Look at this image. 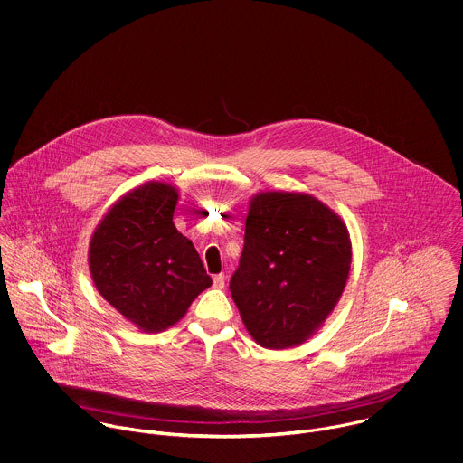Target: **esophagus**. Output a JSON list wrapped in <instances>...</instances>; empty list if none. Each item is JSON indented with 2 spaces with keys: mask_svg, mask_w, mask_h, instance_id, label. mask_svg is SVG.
I'll list each match as a JSON object with an SVG mask.
<instances>
[{
  "mask_svg": "<svg viewBox=\"0 0 463 463\" xmlns=\"http://www.w3.org/2000/svg\"><path fill=\"white\" fill-rule=\"evenodd\" d=\"M225 274H218L213 278V286L218 288V289H223L225 288Z\"/></svg>",
  "mask_w": 463,
  "mask_h": 463,
  "instance_id": "obj_1",
  "label": "esophagus"
}]
</instances>
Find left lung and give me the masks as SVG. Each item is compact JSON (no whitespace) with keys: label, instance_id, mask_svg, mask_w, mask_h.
Returning <instances> with one entry per match:
<instances>
[{"label":"left lung","instance_id":"left-lung-1","mask_svg":"<svg viewBox=\"0 0 463 463\" xmlns=\"http://www.w3.org/2000/svg\"><path fill=\"white\" fill-rule=\"evenodd\" d=\"M349 270V232L329 207L302 193H261L250 202L229 289L252 338L286 349L326 320Z\"/></svg>","mask_w":463,"mask_h":463}]
</instances>
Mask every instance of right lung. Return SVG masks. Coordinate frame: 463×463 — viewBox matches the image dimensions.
<instances>
[{
	"instance_id": "add662e5",
	"label": "right lung",
	"mask_w": 463,
	"mask_h": 463,
	"mask_svg": "<svg viewBox=\"0 0 463 463\" xmlns=\"http://www.w3.org/2000/svg\"><path fill=\"white\" fill-rule=\"evenodd\" d=\"M175 187L148 183L125 194L94 231L90 269L101 297L127 320L159 333L213 284L174 225Z\"/></svg>"
}]
</instances>
